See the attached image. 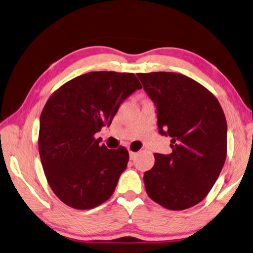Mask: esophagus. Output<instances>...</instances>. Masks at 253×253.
Here are the masks:
<instances>
[{
	"instance_id": "obj_1",
	"label": "esophagus",
	"mask_w": 253,
	"mask_h": 253,
	"mask_svg": "<svg viewBox=\"0 0 253 253\" xmlns=\"http://www.w3.org/2000/svg\"><path fill=\"white\" fill-rule=\"evenodd\" d=\"M137 155H138V153H137V152H133V151H129V158H130V160H133V159H135V158L137 157Z\"/></svg>"
}]
</instances>
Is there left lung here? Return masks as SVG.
Listing matches in <instances>:
<instances>
[{
    "label": "left lung",
    "instance_id": "left-lung-1",
    "mask_svg": "<svg viewBox=\"0 0 253 253\" xmlns=\"http://www.w3.org/2000/svg\"><path fill=\"white\" fill-rule=\"evenodd\" d=\"M156 106L170 155L155 153L143 174L147 194L171 211L199 204L218 179L227 155V122L219 102L193 79L174 72L138 73Z\"/></svg>",
    "mask_w": 253,
    "mask_h": 253
}]
</instances>
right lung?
I'll return each mask as SVG.
<instances>
[{"instance_id": "add662e5", "label": "right lung", "mask_w": 253, "mask_h": 253, "mask_svg": "<svg viewBox=\"0 0 253 253\" xmlns=\"http://www.w3.org/2000/svg\"><path fill=\"white\" fill-rule=\"evenodd\" d=\"M140 88L133 73L98 71L72 79L49 97L39 121V155L49 185L64 204L90 210L112 196L129 155L124 147L100 146L94 135Z\"/></svg>"}]
</instances>
